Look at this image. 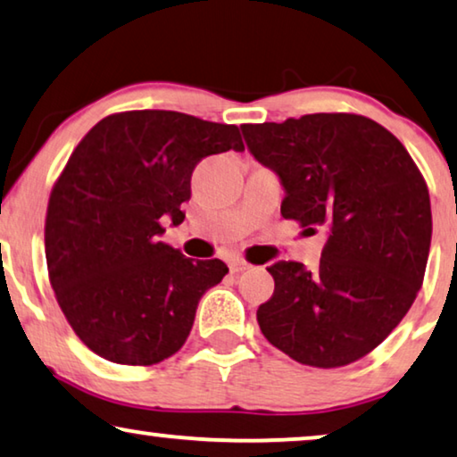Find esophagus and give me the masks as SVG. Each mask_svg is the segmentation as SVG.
Here are the masks:
<instances>
[{"instance_id": "1", "label": "esophagus", "mask_w": 457, "mask_h": 457, "mask_svg": "<svg viewBox=\"0 0 457 457\" xmlns=\"http://www.w3.org/2000/svg\"><path fill=\"white\" fill-rule=\"evenodd\" d=\"M246 269H250V262H246L244 259H234L229 262L231 273H242V271H246Z\"/></svg>"}]
</instances>
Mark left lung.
<instances>
[{"label": "left lung", "mask_w": 457, "mask_h": 457, "mask_svg": "<svg viewBox=\"0 0 457 457\" xmlns=\"http://www.w3.org/2000/svg\"><path fill=\"white\" fill-rule=\"evenodd\" d=\"M256 162L286 188L281 215L329 228L319 267H267L275 292L256 311L262 336L300 364L339 369L400 325L428 261V188L400 140L358 113L244 124Z\"/></svg>", "instance_id": "obj_1"}]
</instances>
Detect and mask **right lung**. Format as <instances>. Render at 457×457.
I'll list each match as a JSON object with an SVG mask.
<instances>
[{
	"mask_svg": "<svg viewBox=\"0 0 457 457\" xmlns=\"http://www.w3.org/2000/svg\"><path fill=\"white\" fill-rule=\"evenodd\" d=\"M244 151L237 126L138 109L103 118L51 188L45 256L55 300L80 342L115 364L151 366L190 336L198 300L229 269L159 242L184 221L204 157Z\"/></svg>",
	"mask_w": 457,
	"mask_h": 457,
	"instance_id": "add662e5",
	"label": "right lung"
}]
</instances>
